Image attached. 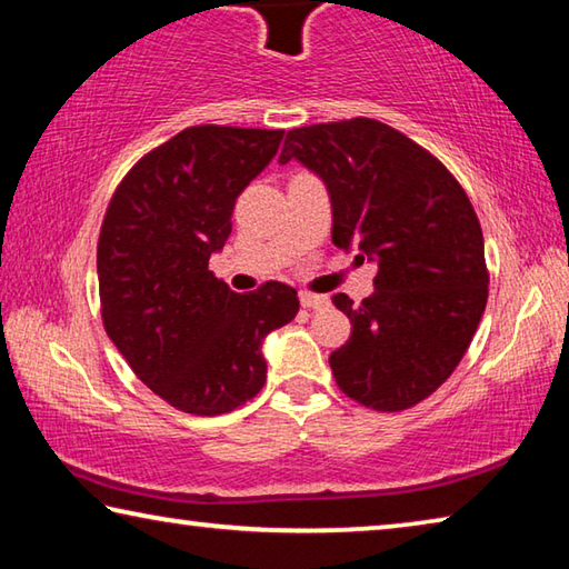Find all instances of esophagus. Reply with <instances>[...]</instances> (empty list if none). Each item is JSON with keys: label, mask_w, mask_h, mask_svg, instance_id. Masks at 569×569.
<instances>
[{"label": "esophagus", "mask_w": 569, "mask_h": 569, "mask_svg": "<svg viewBox=\"0 0 569 569\" xmlns=\"http://www.w3.org/2000/svg\"><path fill=\"white\" fill-rule=\"evenodd\" d=\"M298 298H301V306L303 308H313V311H316V308H326V306L331 303L329 296L311 293V291H301V296H298Z\"/></svg>", "instance_id": "obj_1"}]
</instances>
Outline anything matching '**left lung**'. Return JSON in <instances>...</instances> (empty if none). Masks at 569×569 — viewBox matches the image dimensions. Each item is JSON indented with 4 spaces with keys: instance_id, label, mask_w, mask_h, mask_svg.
I'll return each instance as SVG.
<instances>
[{
    "instance_id": "obj_1",
    "label": "left lung",
    "mask_w": 569,
    "mask_h": 569,
    "mask_svg": "<svg viewBox=\"0 0 569 569\" xmlns=\"http://www.w3.org/2000/svg\"><path fill=\"white\" fill-rule=\"evenodd\" d=\"M293 158L329 188L333 243L379 263L377 291L359 306L331 298L351 321V339L329 356L333 379L369 409H409L451 377L487 306L469 196L427 148L371 118L288 130L278 162Z\"/></svg>"
}]
</instances>
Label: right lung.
<instances>
[{"instance_id": "1", "label": "right lung", "mask_w": 569, "mask_h": 569, "mask_svg": "<svg viewBox=\"0 0 569 569\" xmlns=\"http://www.w3.org/2000/svg\"><path fill=\"white\" fill-rule=\"evenodd\" d=\"M283 130L196 124L146 152L114 188L98 240L104 331L146 387L178 411L228 413L266 383L261 343L298 313L291 286L236 293L208 271L236 198Z\"/></svg>"}]
</instances>
